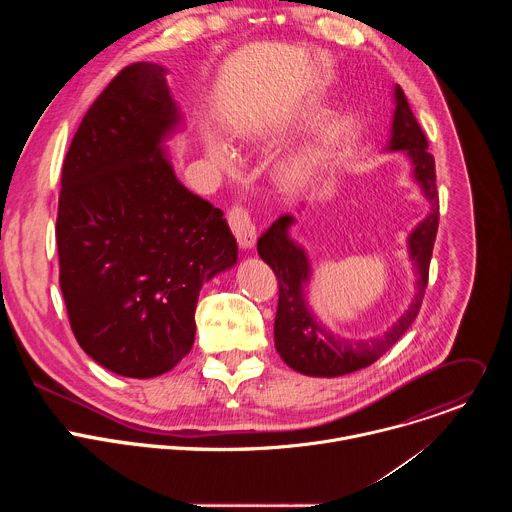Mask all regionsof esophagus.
<instances>
[{
	"mask_svg": "<svg viewBox=\"0 0 512 512\" xmlns=\"http://www.w3.org/2000/svg\"><path fill=\"white\" fill-rule=\"evenodd\" d=\"M229 225L237 237V243L241 249H253L257 241V227L253 216L243 206H233L229 212Z\"/></svg>",
	"mask_w": 512,
	"mask_h": 512,
	"instance_id": "esophagus-1",
	"label": "esophagus"
}]
</instances>
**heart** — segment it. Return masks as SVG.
Wrapping results in <instances>:
<instances>
[{"mask_svg":"<svg viewBox=\"0 0 512 512\" xmlns=\"http://www.w3.org/2000/svg\"><path fill=\"white\" fill-rule=\"evenodd\" d=\"M277 125V121L273 117H259L255 121H249L245 125H241L237 129L239 137L249 141V143H259L263 139H267V135L271 133V129ZM204 152L208 156V160L212 164H216L218 168L223 170H233L237 166V156L233 152L231 145L223 139L218 137L216 133H206L204 135ZM316 172V156L312 152H302L294 158H289L277 174V180L283 188L287 190H294L304 186L306 182H310V178Z\"/></svg>","mask_w":512,"mask_h":512,"instance_id":"obj_1","label":"heart"}]
</instances>
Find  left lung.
<instances>
[{"mask_svg":"<svg viewBox=\"0 0 512 512\" xmlns=\"http://www.w3.org/2000/svg\"><path fill=\"white\" fill-rule=\"evenodd\" d=\"M395 111L387 152H403L411 164V176L419 184L429 212L407 237L409 259L415 269V294L401 318L383 334L371 338H342L328 330L308 306L312 265L306 249L289 237L296 216L283 214L257 241L259 257L275 271L279 302L275 314V348L287 367L308 377H342L369 367L381 358L411 326L423 302L433 241L440 223V200L435 188V162L427 152V139L409 109L403 89L393 91Z\"/></svg>","mask_w":512,"mask_h":512,"instance_id":"obj_1","label":"left lung"}]
</instances>
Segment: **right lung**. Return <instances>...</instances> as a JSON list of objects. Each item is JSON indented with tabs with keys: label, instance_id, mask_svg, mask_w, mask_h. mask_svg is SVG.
<instances>
[{
	"label": "right lung",
	"instance_id": "add662e5",
	"mask_svg": "<svg viewBox=\"0 0 512 512\" xmlns=\"http://www.w3.org/2000/svg\"><path fill=\"white\" fill-rule=\"evenodd\" d=\"M168 68H123L83 117L62 166L60 289L81 348L107 371L152 379L190 352L204 281L237 263L223 210L178 178L182 127Z\"/></svg>",
	"mask_w": 512,
	"mask_h": 512
}]
</instances>
